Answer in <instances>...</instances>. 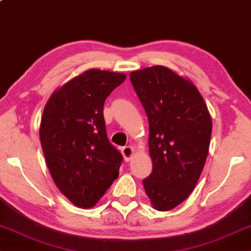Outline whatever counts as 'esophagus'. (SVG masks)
Masks as SVG:
<instances>
[{"label": "esophagus", "instance_id": "34e87169", "mask_svg": "<svg viewBox=\"0 0 251 251\" xmlns=\"http://www.w3.org/2000/svg\"><path fill=\"white\" fill-rule=\"evenodd\" d=\"M121 153H122V155H124L126 162H129V160L132 157V155H133V148H132V146H130V145L124 146V148H122V150H121Z\"/></svg>", "mask_w": 251, "mask_h": 251}]
</instances>
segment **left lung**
Wrapping results in <instances>:
<instances>
[{
    "instance_id": "8db88e82",
    "label": "left lung",
    "mask_w": 251,
    "mask_h": 251,
    "mask_svg": "<svg viewBox=\"0 0 251 251\" xmlns=\"http://www.w3.org/2000/svg\"><path fill=\"white\" fill-rule=\"evenodd\" d=\"M131 83L150 125L153 170L143 180L154 209L169 211L187 199L204 167L212 121L201 94L168 68L134 71Z\"/></svg>"
}]
</instances>
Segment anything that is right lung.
Instances as JSON below:
<instances>
[{"label": "right lung", "instance_id": "right-lung-1", "mask_svg": "<svg viewBox=\"0 0 251 251\" xmlns=\"http://www.w3.org/2000/svg\"><path fill=\"white\" fill-rule=\"evenodd\" d=\"M126 75L92 69L52 94L40 125L51 177L78 207H92L119 176L121 153L107 138L103 103Z\"/></svg>", "mask_w": 251, "mask_h": 251}]
</instances>
